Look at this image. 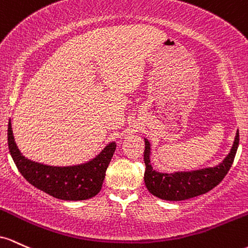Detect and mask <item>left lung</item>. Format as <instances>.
Segmentation results:
<instances>
[{"label":"left lung","instance_id":"1","mask_svg":"<svg viewBox=\"0 0 248 248\" xmlns=\"http://www.w3.org/2000/svg\"><path fill=\"white\" fill-rule=\"evenodd\" d=\"M239 145V131L231 152L221 164L216 168L198 170L192 172H178L174 174L158 173L150 165V143L145 139L144 182L150 193L158 198L171 202H179L200 196L216 187L224 179L234 160Z\"/></svg>","mask_w":248,"mask_h":248}]
</instances>
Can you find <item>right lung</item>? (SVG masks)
Wrapping results in <instances>:
<instances>
[{"label": "right lung", "instance_id": "obj_1", "mask_svg": "<svg viewBox=\"0 0 248 248\" xmlns=\"http://www.w3.org/2000/svg\"><path fill=\"white\" fill-rule=\"evenodd\" d=\"M8 146L16 168L28 182L38 190L62 200H85L101 191L108 166L116 150L111 143L84 165L72 168H52L28 160L14 141L12 124H8Z\"/></svg>", "mask_w": 248, "mask_h": 248}]
</instances>
